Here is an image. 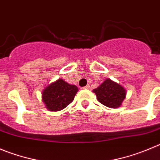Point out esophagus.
<instances>
[{
  "mask_svg": "<svg viewBox=\"0 0 160 160\" xmlns=\"http://www.w3.org/2000/svg\"><path fill=\"white\" fill-rule=\"evenodd\" d=\"M89 88H90V85L89 84L86 85L85 87H83V89H89Z\"/></svg>",
  "mask_w": 160,
  "mask_h": 160,
  "instance_id": "obj_1",
  "label": "esophagus"
}]
</instances>
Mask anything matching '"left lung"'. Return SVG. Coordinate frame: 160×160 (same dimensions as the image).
I'll return each instance as SVG.
<instances>
[{
  "mask_svg": "<svg viewBox=\"0 0 160 160\" xmlns=\"http://www.w3.org/2000/svg\"><path fill=\"white\" fill-rule=\"evenodd\" d=\"M97 99L102 105L110 108L120 107L125 98L126 92L122 85L110 79L104 80L97 88L93 90Z\"/></svg>",
  "mask_w": 160,
  "mask_h": 160,
  "instance_id": "1",
  "label": "left lung"
}]
</instances>
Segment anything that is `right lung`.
I'll return each instance as SVG.
<instances>
[{"label": "right lung", "mask_w": 160, "mask_h": 160, "mask_svg": "<svg viewBox=\"0 0 160 160\" xmlns=\"http://www.w3.org/2000/svg\"><path fill=\"white\" fill-rule=\"evenodd\" d=\"M77 92L78 88L76 85L69 84L62 79H58L45 88L42 98L47 110L59 111L72 102Z\"/></svg>", "instance_id": "right-lung-1"}]
</instances>
